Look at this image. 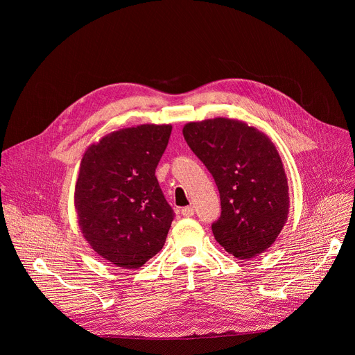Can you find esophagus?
I'll list each match as a JSON object with an SVG mask.
<instances>
[{"label": "esophagus", "mask_w": 355, "mask_h": 355, "mask_svg": "<svg viewBox=\"0 0 355 355\" xmlns=\"http://www.w3.org/2000/svg\"><path fill=\"white\" fill-rule=\"evenodd\" d=\"M181 216L182 217H191V216H194V209L193 207H184V209H181Z\"/></svg>", "instance_id": "34e87169"}]
</instances>
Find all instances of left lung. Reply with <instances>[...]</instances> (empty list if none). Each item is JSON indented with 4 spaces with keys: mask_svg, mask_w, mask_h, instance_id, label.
I'll list each match as a JSON object with an SVG mask.
<instances>
[{
    "mask_svg": "<svg viewBox=\"0 0 355 355\" xmlns=\"http://www.w3.org/2000/svg\"><path fill=\"white\" fill-rule=\"evenodd\" d=\"M182 135L220 193L214 239L239 259L263 253L289 213L288 180L273 142L256 128L227 118L190 122Z\"/></svg>",
    "mask_w": 355,
    "mask_h": 355,
    "instance_id": "obj_1",
    "label": "left lung"
}]
</instances>
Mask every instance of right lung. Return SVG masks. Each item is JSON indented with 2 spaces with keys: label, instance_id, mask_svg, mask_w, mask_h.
Here are the masks:
<instances>
[{
  "label": "right lung",
  "instance_id": "obj_1",
  "mask_svg": "<svg viewBox=\"0 0 355 355\" xmlns=\"http://www.w3.org/2000/svg\"><path fill=\"white\" fill-rule=\"evenodd\" d=\"M171 125L125 128L90 145L74 189L79 226L107 262L138 269L164 246L174 220L155 177Z\"/></svg>",
  "mask_w": 355,
  "mask_h": 355
}]
</instances>
